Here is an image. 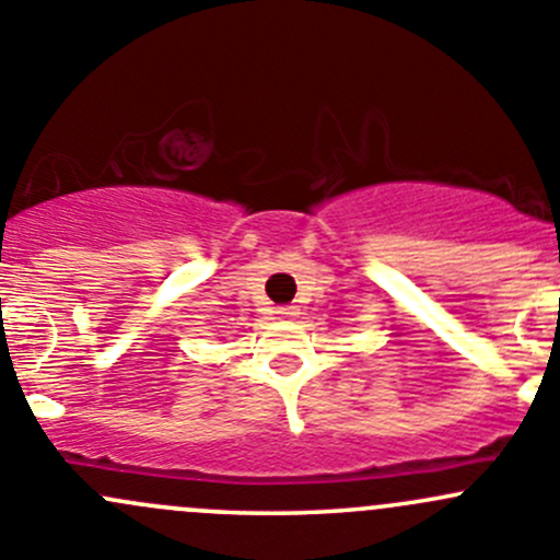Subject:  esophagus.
<instances>
[{
    "label": "esophagus",
    "mask_w": 560,
    "mask_h": 560,
    "mask_svg": "<svg viewBox=\"0 0 560 560\" xmlns=\"http://www.w3.org/2000/svg\"><path fill=\"white\" fill-rule=\"evenodd\" d=\"M276 314H281V316H287V319H290V316L298 314V308H295V306H281Z\"/></svg>",
    "instance_id": "1"
}]
</instances>
